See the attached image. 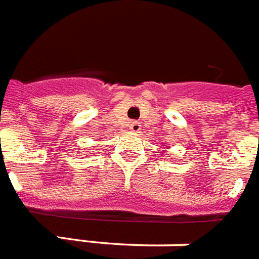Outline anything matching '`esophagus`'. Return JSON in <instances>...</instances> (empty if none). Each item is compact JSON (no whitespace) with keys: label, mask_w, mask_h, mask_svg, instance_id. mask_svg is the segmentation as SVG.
<instances>
[{"label":"esophagus","mask_w":259,"mask_h":259,"mask_svg":"<svg viewBox=\"0 0 259 259\" xmlns=\"http://www.w3.org/2000/svg\"><path fill=\"white\" fill-rule=\"evenodd\" d=\"M130 130H131L132 132H140L142 131V124H140L139 121H132V123L130 124Z\"/></svg>","instance_id":"34e87169"}]
</instances>
